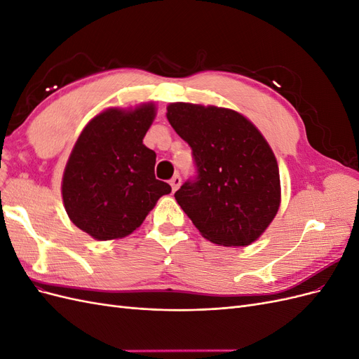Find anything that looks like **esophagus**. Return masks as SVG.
I'll list each match as a JSON object with an SVG mask.
<instances>
[{
	"label": "esophagus",
	"mask_w": 359,
	"mask_h": 359,
	"mask_svg": "<svg viewBox=\"0 0 359 359\" xmlns=\"http://www.w3.org/2000/svg\"><path fill=\"white\" fill-rule=\"evenodd\" d=\"M181 186V177L180 175H173V178L170 180V187H172V191H177Z\"/></svg>",
	"instance_id": "esophagus-1"
}]
</instances>
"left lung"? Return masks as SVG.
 <instances>
[{"label":"left lung","mask_w":359,"mask_h":359,"mask_svg":"<svg viewBox=\"0 0 359 359\" xmlns=\"http://www.w3.org/2000/svg\"><path fill=\"white\" fill-rule=\"evenodd\" d=\"M166 116L190 145L198 173L175 193L182 211L214 244L255 243L281 196L277 160L262 133L244 115L217 106L170 103Z\"/></svg>","instance_id":"left-lung-1"}]
</instances>
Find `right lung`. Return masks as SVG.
<instances>
[{
	"mask_svg": "<svg viewBox=\"0 0 359 359\" xmlns=\"http://www.w3.org/2000/svg\"><path fill=\"white\" fill-rule=\"evenodd\" d=\"M154 116V103L111 107L76 140L62 175V202L70 220L95 240L130 235L172 190L156 180V153L142 142Z\"/></svg>",
	"mask_w": 359,
	"mask_h": 359,
	"instance_id": "right-lung-1",
	"label": "right lung"
}]
</instances>
